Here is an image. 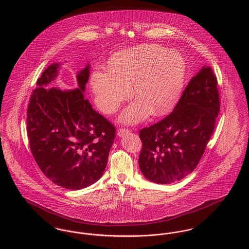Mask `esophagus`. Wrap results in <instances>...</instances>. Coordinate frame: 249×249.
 <instances>
[{
    "instance_id": "obj_1",
    "label": "esophagus",
    "mask_w": 249,
    "mask_h": 249,
    "mask_svg": "<svg viewBox=\"0 0 249 249\" xmlns=\"http://www.w3.org/2000/svg\"><path fill=\"white\" fill-rule=\"evenodd\" d=\"M130 129H128V128H120L118 130V135L119 136H123L125 133H128V132H130Z\"/></svg>"
}]
</instances>
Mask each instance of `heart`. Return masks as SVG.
I'll return each instance as SVG.
<instances>
[{"label":"heart","mask_w":249,"mask_h":249,"mask_svg":"<svg viewBox=\"0 0 249 249\" xmlns=\"http://www.w3.org/2000/svg\"><path fill=\"white\" fill-rule=\"evenodd\" d=\"M186 71L182 56L159 45H142L115 55L109 71L96 68L90 77L95 102L106 114L115 113L130 96L138 100L121 115L124 122H138L152 109L157 116L174 107L181 93Z\"/></svg>","instance_id":"obj_1"}]
</instances>
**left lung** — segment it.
<instances>
[{
    "label": "left lung",
    "mask_w": 249,
    "mask_h": 249,
    "mask_svg": "<svg viewBox=\"0 0 249 249\" xmlns=\"http://www.w3.org/2000/svg\"><path fill=\"white\" fill-rule=\"evenodd\" d=\"M217 79L210 66L191 78L175 109L164 119L139 131V167L158 184L174 183L200 162L220 109Z\"/></svg>",
    "instance_id": "obj_1"
}]
</instances>
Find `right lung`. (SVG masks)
Returning a JSON list of instances; mask_svg holds the SVG:
<instances>
[{"instance_id": "add662e5", "label": "right lung", "mask_w": 249, "mask_h": 249, "mask_svg": "<svg viewBox=\"0 0 249 249\" xmlns=\"http://www.w3.org/2000/svg\"><path fill=\"white\" fill-rule=\"evenodd\" d=\"M51 64L38 78L27 109V133L37 165L54 184L81 190L102 178L115 126L85 99L89 65L78 72L79 89H47L58 72Z\"/></svg>"}]
</instances>
